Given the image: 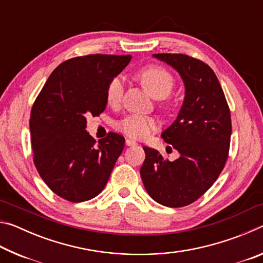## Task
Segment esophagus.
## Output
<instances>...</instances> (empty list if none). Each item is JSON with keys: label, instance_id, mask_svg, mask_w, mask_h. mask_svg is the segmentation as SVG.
<instances>
[{"label": "esophagus", "instance_id": "esophagus-1", "mask_svg": "<svg viewBox=\"0 0 263 263\" xmlns=\"http://www.w3.org/2000/svg\"><path fill=\"white\" fill-rule=\"evenodd\" d=\"M125 145L126 146H136L137 142L135 140H132V139H126L125 140Z\"/></svg>", "mask_w": 263, "mask_h": 263}]
</instances>
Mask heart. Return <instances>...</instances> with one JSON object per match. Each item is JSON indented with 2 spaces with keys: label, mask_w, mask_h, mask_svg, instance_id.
Wrapping results in <instances>:
<instances>
[{
  "label": "heart",
  "mask_w": 263,
  "mask_h": 263,
  "mask_svg": "<svg viewBox=\"0 0 263 263\" xmlns=\"http://www.w3.org/2000/svg\"><path fill=\"white\" fill-rule=\"evenodd\" d=\"M142 86L154 99H164L172 91L174 80L167 69L159 66H148L139 73ZM124 81L116 77L106 87L105 100L110 106L119 105L123 97ZM159 126V122L153 117L144 115H128L116 124V128L132 139H144Z\"/></svg>",
  "instance_id": "obj_1"
}]
</instances>
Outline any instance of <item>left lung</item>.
<instances>
[{
  "label": "left lung",
  "mask_w": 263,
  "mask_h": 263,
  "mask_svg": "<svg viewBox=\"0 0 263 263\" xmlns=\"http://www.w3.org/2000/svg\"><path fill=\"white\" fill-rule=\"evenodd\" d=\"M153 58L172 66L184 84V100L173 124L161 133L180 157L164 161L157 149L144 146L140 176L155 202L181 208L195 202L215 183L230 149L231 114L216 74L203 61L184 54Z\"/></svg>",
  "instance_id": "8db88e82"
}]
</instances>
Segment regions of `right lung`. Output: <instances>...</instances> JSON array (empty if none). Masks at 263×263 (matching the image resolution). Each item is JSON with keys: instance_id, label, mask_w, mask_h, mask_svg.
<instances>
[{"instance_id": "add662e5", "label": "right lung", "mask_w": 263, "mask_h": 263, "mask_svg": "<svg viewBox=\"0 0 263 263\" xmlns=\"http://www.w3.org/2000/svg\"><path fill=\"white\" fill-rule=\"evenodd\" d=\"M131 55L91 54L53 70L31 110L35 168L53 193L79 203L96 197L108 182L125 139L110 132L99 141L86 131L87 117L106 106V87Z\"/></svg>"}]
</instances>
